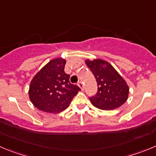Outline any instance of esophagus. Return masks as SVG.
Masks as SVG:
<instances>
[{
	"label": "esophagus",
	"instance_id": "34e87169",
	"mask_svg": "<svg viewBox=\"0 0 156 156\" xmlns=\"http://www.w3.org/2000/svg\"><path fill=\"white\" fill-rule=\"evenodd\" d=\"M78 85L80 87V88H81V90L84 89V84H83L82 81H79V82L78 83Z\"/></svg>",
	"mask_w": 156,
	"mask_h": 156
}]
</instances>
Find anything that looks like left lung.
<instances>
[{
  "mask_svg": "<svg viewBox=\"0 0 156 156\" xmlns=\"http://www.w3.org/2000/svg\"><path fill=\"white\" fill-rule=\"evenodd\" d=\"M85 63L98 85L96 94L89 98L93 105L102 110H112L124 104L129 95V86L112 65L101 59L86 60Z\"/></svg>",
  "mask_w": 156,
  "mask_h": 156,
  "instance_id": "8db88e82",
  "label": "left lung"
}]
</instances>
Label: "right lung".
I'll return each instance as SVG.
<instances>
[{"label": "right lung", "instance_id": "1", "mask_svg": "<svg viewBox=\"0 0 156 156\" xmlns=\"http://www.w3.org/2000/svg\"><path fill=\"white\" fill-rule=\"evenodd\" d=\"M66 61L56 58L49 62L33 78L29 88V97L41 111L58 113L69 106L73 98L81 91L69 81L65 72Z\"/></svg>", "mask_w": 156, "mask_h": 156}]
</instances>
